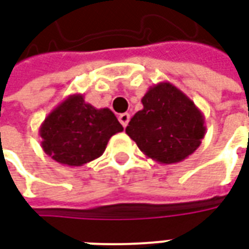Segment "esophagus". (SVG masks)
Returning <instances> with one entry per match:
<instances>
[{"label": "esophagus", "instance_id": "1", "mask_svg": "<svg viewBox=\"0 0 249 249\" xmlns=\"http://www.w3.org/2000/svg\"><path fill=\"white\" fill-rule=\"evenodd\" d=\"M129 120H130V116H129V113H121L119 116V121L120 123H121V125H123V126H126V125H128V123H129Z\"/></svg>", "mask_w": 249, "mask_h": 249}]
</instances>
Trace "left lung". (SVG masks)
<instances>
[{
  "mask_svg": "<svg viewBox=\"0 0 249 249\" xmlns=\"http://www.w3.org/2000/svg\"><path fill=\"white\" fill-rule=\"evenodd\" d=\"M144 108L130 119L126 135L140 151L160 164L185 160L205 135L204 116L171 82H159L141 98Z\"/></svg>",
  "mask_w": 249,
  "mask_h": 249,
  "instance_id": "left-lung-1",
  "label": "left lung"
}]
</instances>
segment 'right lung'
Here are the masks:
<instances>
[{
  "label": "right lung",
  "mask_w": 249,
  "mask_h": 249,
  "mask_svg": "<svg viewBox=\"0 0 249 249\" xmlns=\"http://www.w3.org/2000/svg\"><path fill=\"white\" fill-rule=\"evenodd\" d=\"M123 130L110 109L94 108L82 94H71L41 124V146L62 165L81 167L101 156L109 139Z\"/></svg>",
  "instance_id": "add662e5"
}]
</instances>
